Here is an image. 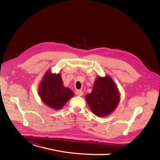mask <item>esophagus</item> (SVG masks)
Masks as SVG:
<instances>
[{
  "mask_svg": "<svg viewBox=\"0 0 160 160\" xmlns=\"http://www.w3.org/2000/svg\"><path fill=\"white\" fill-rule=\"evenodd\" d=\"M75 94L78 96H82L83 95V91H82L81 90H76Z\"/></svg>",
  "mask_w": 160,
  "mask_h": 160,
  "instance_id": "obj_1",
  "label": "esophagus"
}]
</instances>
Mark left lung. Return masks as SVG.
<instances>
[{"instance_id": "1", "label": "left lung", "mask_w": 160, "mask_h": 160, "mask_svg": "<svg viewBox=\"0 0 160 160\" xmlns=\"http://www.w3.org/2000/svg\"><path fill=\"white\" fill-rule=\"evenodd\" d=\"M85 100L92 112L98 117H106L115 111L119 105L120 93L114 81L109 75L98 76L91 93Z\"/></svg>"}]
</instances>
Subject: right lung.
I'll list each match as a JSON object with an SVG mask.
<instances>
[{
  "label": "right lung",
  "mask_w": 160,
  "mask_h": 160,
  "mask_svg": "<svg viewBox=\"0 0 160 160\" xmlns=\"http://www.w3.org/2000/svg\"><path fill=\"white\" fill-rule=\"evenodd\" d=\"M38 95L43 103L55 110L61 109L74 96L73 92L63 85L60 72L52 73L49 70L38 85Z\"/></svg>",
  "instance_id": "add662e5"
}]
</instances>
